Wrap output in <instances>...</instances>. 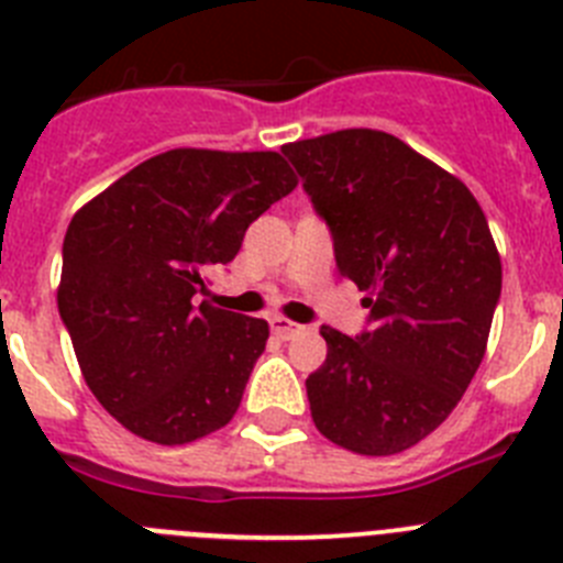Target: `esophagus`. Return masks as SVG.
Wrapping results in <instances>:
<instances>
[{"instance_id":"obj_1","label":"esophagus","mask_w":563,"mask_h":563,"mask_svg":"<svg viewBox=\"0 0 563 563\" xmlns=\"http://www.w3.org/2000/svg\"><path fill=\"white\" fill-rule=\"evenodd\" d=\"M268 325H272V334L280 336V340H291V336L300 334L302 331V325L286 320V317H272V320H268Z\"/></svg>"}]
</instances>
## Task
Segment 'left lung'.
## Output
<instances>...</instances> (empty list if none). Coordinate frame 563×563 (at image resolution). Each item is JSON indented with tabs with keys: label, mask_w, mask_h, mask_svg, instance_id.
<instances>
[{
	"label": "left lung",
	"mask_w": 563,
	"mask_h": 563,
	"mask_svg": "<svg viewBox=\"0 0 563 563\" xmlns=\"http://www.w3.org/2000/svg\"><path fill=\"white\" fill-rule=\"evenodd\" d=\"M329 227L336 272L365 291V329L322 325L309 374L322 437L363 456L408 451L462 399L501 297L490 227L462 180L379 130H340L280 150Z\"/></svg>",
	"instance_id": "obj_1"
}]
</instances>
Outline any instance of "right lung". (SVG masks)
<instances>
[{
	"instance_id": "obj_1",
	"label": "right lung",
	"mask_w": 563,
	"mask_h": 563,
	"mask_svg": "<svg viewBox=\"0 0 563 563\" xmlns=\"http://www.w3.org/2000/svg\"><path fill=\"white\" fill-rule=\"evenodd\" d=\"M295 187L277 153L169 150L73 214L58 314L96 399L135 437L187 444L234 417L268 325L195 297Z\"/></svg>"
}]
</instances>
